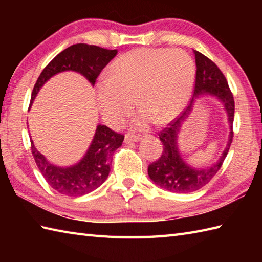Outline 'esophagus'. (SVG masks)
<instances>
[{
    "mask_svg": "<svg viewBox=\"0 0 262 262\" xmlns=\"http://www.w3.org/2000/svg\"><path fill=\"white\" fill-rule=\"evenodd\" d=\"M140 140V135H132V134H127L125 136V143L126 144H130V143H134L137 142Z\"/></svg>",
    "mask_w": 262,
    "mask_h": 262,
    "instance_id": "esophagus-1",
    "label": "esophagus"
}]
</instances>
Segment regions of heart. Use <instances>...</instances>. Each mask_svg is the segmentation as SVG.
<instances>
[{"label":"heart","mask_w":262,"mask_h":262,"mask_svg":"<svg viewBox=\"0 0 262 262\" xmlns=\"http://www.w3.org/2000/svg\"><path fill=\"white\" fill-rule=\"evenodd\" d=\"M196 74L192 58L180 49H134L117 58L108 79L96 86L100 113L110 126L124 122L134 109V100L143 113L136 126L151 119L164 124L186 103Z\"/></svg>","instance_id":"b5f03b06"}]
</instances>
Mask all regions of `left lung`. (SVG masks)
<instances>
[{
	"instance_id": "1",
	"label": "left lung",
	"mask_w": 262,
	"mask_h": 262,
	"mask_svg": "<svg viewBox=\"0 0 262 262\" xmlns=\"http://www.w3.org/2000/svg\"><path fill=\"white\" fill-rule=\"evenodd\" d=\"M194 57H196L197 70L196 76H194L193 97L200 93L208 92L221 99L224 102L227 115H229L232 132L230 134L229 144L219 162H216V164L210 168L196 170L191 169L183 162L177 146V135L180 128V122L185 118V116H187L188 110L170 121L168 126L159 133L160 140L163 145L162 154L157 161L148 165L147 171L149 178L158 186L171 192H192L207 185L223 164L226 155L229 153L233 138V120H234L235 104L226 77L223 72L219 69V66L202 53L194 51ZM188 109H190V105Z\"/></svg>"
}]
</instances>
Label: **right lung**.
<instances>
[{"instance_id": "obj_1", "label": "right lung", "mask_w": 262, "mask_h": 262, "mask_svg": "<svg viewBox=\"0 0 262 262\" xmlns=\"http://www.w3.org/2000/svg\"><path fill=\"white\" fill-rule=\"evenodd\" d=\"M117 55L116 49H105L88 43H76L59 53L39 75L31 93L30 104L47 80L63 71H76L84 75L92 85L99 74ZM124 142V135L109 127L99 125L85 157L71 168H58L51 164L39 153L31 141V153L47 183L66 196L79 197L96 190L108 178L114 153Z\"/></svg>"}]
</instances>
